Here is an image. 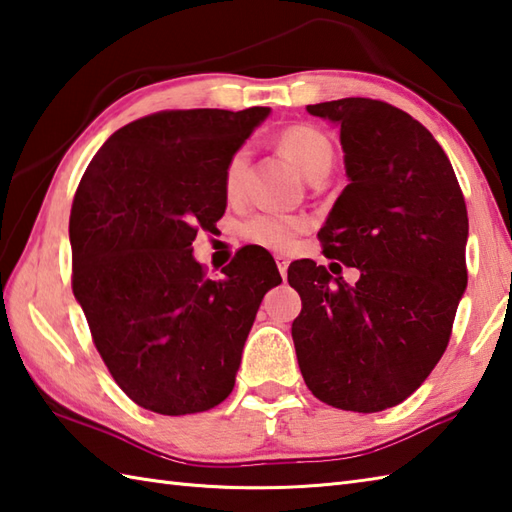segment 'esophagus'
<instances>
[{"mask_svg": "<svg viewBox=\"0 0 512 512\" xmlns=\"http://www.w3.org/2000/svg\"><path fill=\"white\" fill-rule=\"evenodd\" d=\"M276 258V265H278V271H280V276H287V267H289V258L287 256H283V254H276L274 256Z\"/></svg>", "mask_w": 512, "mask_h": 512, "instance_id": "34e87169", "label": "esophagus"}]
</instances>
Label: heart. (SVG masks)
<instances>
[{
  "label": "heart",
  "instance_id": "1",
  "mask_svg": "<svg viewBox=\"0 0 512 512\" xmlns=\"http://www.w3.org/2000/svg\"><path fill=\"white\" fill-rule=\"evenodd\" d=\"M278 148L283 150L298 170L309 181H320L329 174L336 148L331 139L316 125L296 123L280 132ZM247 148H238L229 156L223 170V192L227 201H238L245 192V172H247ZM309 221L305 216L280 214V212H260L249 218L243 225V234L249 243L274 249V252H291L296 247L302 232H307Z\"/></svg>",
  "mask_w": 512,
  "mask_h": 512
}]
</instances>
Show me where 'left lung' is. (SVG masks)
<instances>
[{
  "label": "left lung",
  "mask_w": 512,
  "mask_h": 512,
  "mask_svg": "<svg viewBox=\"0 0 512 512\" xmlns=\"http://www.w3.org/2000/svg\"><path fill=\"white\" fill-rule=\"evenodd\" d=\"M307 110L340 123L351 179L318 241L360 280L314 260L289 267L302 300L291 338L320 402L384 411L420 389L451 340L468 283L464 194L442 145L391 103L349 97Z\"/></svg>",
  "instance_id": "obj_1"
}]
</instances>
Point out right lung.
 I'll return each instance as SVG.
<instances>
[{"label":"right lung","instance_id":"right-lung-1","mask_svg":"<svg viewBox=\"0 0 512 512\" xmlns=\"http://www.w3.org/2000/svg\"><path fill=\"white\" fill-rule=\"evenodd\" d=\"M269 108L161 110L123 125L72 198V291L114 382L161 415L210 411L234 389L274 258L243 247L210 278L198 229L225 214L223 170Z\"/></svg>","mask_w":512,"mask_h":512}]
</instances>
